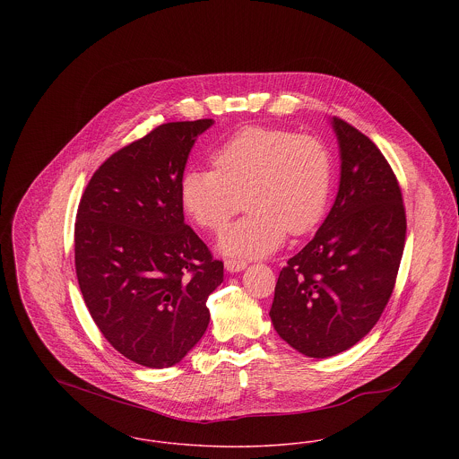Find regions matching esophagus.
I'll list each match as a JSON object with an SVG mask.
<instances>
[{
	"label": "esophagus",
	"instance_id": "1",
	"mask_svg": "<svg viewBox=\"0 0 459 459\" xmlns=\"http://www.w3.org/2000/svg\"><path fill=\"white\" fill-rule=\"evenodd\" d=\"M226 270L228 272H231V273H235V272H242L246 266H247V263L242 262V260H226Z\"/></svg>",
	"mask_w": 459,
	"mask_h": 459
}]
</instances>
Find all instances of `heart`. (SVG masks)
I'll use <instances>...</instances> for the list:
<instances>
[{
	"instance_id": "obj_1",
	"label": "heart",
	"mask_w": 459,
	"mask_h": 459,
	"mask_svg": "<svg viewBox=\"0 0 459 459\" xmlns=\"http://www.w3.org/2000/svg\"><path fill=\"white\" fill-rule=\"evenodd\" d=\"M215 169H191L180 197L203 230L221 233L244 208L249 213L219 242L228 256L262 258L290 235L309 233L327 210L332 160L325 143L309 134L251 127L212 157Z\"/></svg>"
}]
</instances>
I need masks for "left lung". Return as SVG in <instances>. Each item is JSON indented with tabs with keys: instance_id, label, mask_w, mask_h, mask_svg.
<instances>
[{
	"instance_id": "obj_1",
	"label": "left lung",
	"mask_w": 459,
	"mask_h": 459,
	"mask_svg": "<svg viewBox=\"0 0 459 459\" xmlns=\"http://www.w3.org/2000/svg\"><path fill=\"white\" fill-rule=\"evenodd\" d=\"M332 127L337 196L315 238L281 270L270 309L277 333L315 359L351 348L377 325L406 238L401 189L378 146L341 118Z\"/></svg>"
}]
</instances>
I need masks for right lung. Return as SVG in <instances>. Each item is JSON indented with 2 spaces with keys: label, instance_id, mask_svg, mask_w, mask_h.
<instances>
[{
  "label": "right lung",
  "instance_id": "obj_1",
  "mask_svg": "<svg viewBox=\"0 0 459 459\" xmlns=\"http://www.w3.org/2000/svg\"><path fill=\"white\" fill-rule=\"evenodd\" d=\"M212 124H164L115 152L77 208L84 304L111 346L144 368H171L196 346L222 282L224 264L186 224L180 197L189 153Z\"/></svg>",
  "mask_w": 459,
  "mask_h": 459
}]
</instances>
